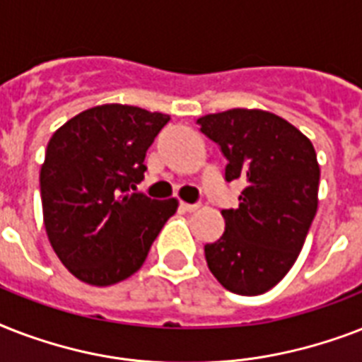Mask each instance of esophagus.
<instances>
[{
    "instance_id": "34e87169",
    "label": "esophagus",
    "mask_w": 362,
    "mask_h": 362,
    "mask_svg": "<svg viewBox=\"0 0 362 362\" xmlns=\"http://www.w3.org/2000/svg\"><path fill=\"white\" fill-rule=\"evenodd\" d=\"M180 209L184 212H195L199 209V204H189V203H180Z\"/></svg>"
}]
</instances>
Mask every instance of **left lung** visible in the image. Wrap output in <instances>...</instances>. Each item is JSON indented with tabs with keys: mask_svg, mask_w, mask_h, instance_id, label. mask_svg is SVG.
Wrapping results in <instances>:
<instances>
[{
	"mask_svg": "<svg viewBox=\"0 0 362 362\" xmlns=\"http://www.w3.org/2000/svg\"><path fill=\"white\" fill-rule=\"evenodd\" d=\"M197 124L227 158L226 180L244 182L238 209L221 210L226 231L204 246L210 272L238 295H261L289 272L317 212L314 144L261 109L206 115Z\"/></svg>",
	"mask_w": 362,
	"mask_h": 362,
	"instance_id": "obj_1",
	"label": "left lung"
}]
</instances>
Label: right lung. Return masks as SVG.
I'll list each match as a JSON object with an SVG mask.
<instances>
[{
	"instance_id": "add662e5",
	"label": "right lung",
	"mask_w": 362,
	"mask_h": 362,
	"mask_svg": "<svg viewBox=\"0 0 362 362\" xmlns=\"http://www.w3.org/2000/svg\"><path fill=\"white\" fill-rule=\"evenodd\" d=\"M169 120L131 105H98L48 141L39 176L42 221L59 261L84 284L107 287L135 274L178 209L175 197L136 192L146 150Z\"/></svg>"
}]
</instances>
